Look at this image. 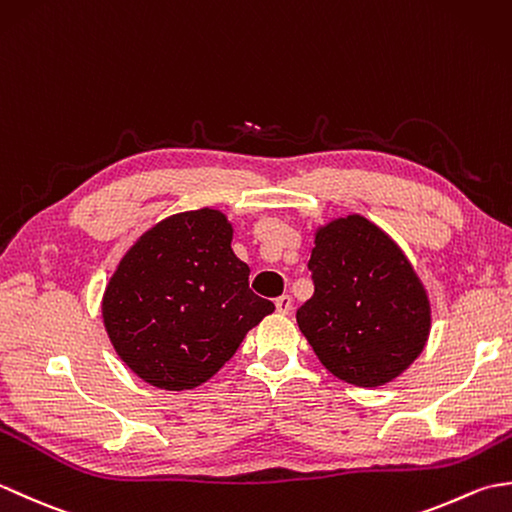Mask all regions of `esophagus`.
<instances>
[{
    "mask_svg": "<svg viewBox=\"0 0 512 512\" xmlns=\"http://www.w3.org/2000/svg\"><path fill=\"white\" fill-rule=\"evenodd\" d=\"M275 308L279 314H290L292 310V297L290 295H281L279 299H275Z\"/></svg>",
    "mask_w": 512,
    "mask_h": 512,
    "instance_id": "esophagus-1",
    "label": "esophagus"
}]
</instances>
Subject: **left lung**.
Listing matches in <instances>:
<instances>
[{"label":"left lung","instance_id":"obj_1","mask_svg":"<svg viewBox=\"0 0 512 512\" xmlns=\"http://www.w3.org/2000/svg\"><path fill=\"white\" fill-rule=\"evenodd\" d=\"M314 295L297 310L321 365L356 387H380L416 361L431 332V301L407 255L363 215L314 231Z\"/></svg>","mask_w":512,"mask_h":512}]
</instances>
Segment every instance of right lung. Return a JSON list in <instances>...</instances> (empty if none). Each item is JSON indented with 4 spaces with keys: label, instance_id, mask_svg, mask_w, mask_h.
I'll return each instance as SVG.
<instances>
[{
    "label": "right lung",
    "instance_id": "obj_1",
    "mask_svg": "<svg viewBox=\"0 0 512 512\" xmlns=\"http://www.w3.org/2000/svg\"><path fill=\"white\" fill-rule=\"evenodd\" d=\"M233 224L204 206L156 222L125 250L103 292L105 332L132 372L167 391L193 389L231 361L273 301L248 288Z\"/></svg>",
    "mask_w": 512,
    "mask_h": 512
}]
</instances>
